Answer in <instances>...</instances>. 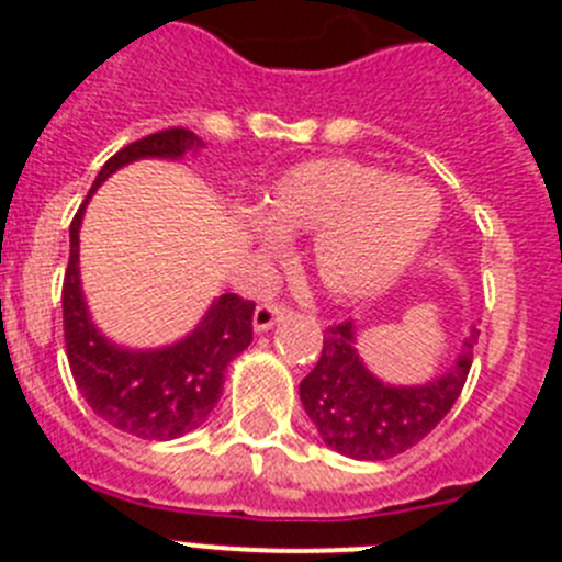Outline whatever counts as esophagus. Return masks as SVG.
Instances as JSON below:
<instances>
[{
  "mask_svg": "<svg viewBox=\"0 0 562 562\" xmlns=\"http://www.w3.org/2000/svg\"><path fill=\"white\" fill-rule=\"evenodd\" d=\"M284 315H286L284 304H272V301H267V304L256 306V315H252V326H256V331H267L272 324H276V321H281Z\"/></svg>",
  "mask_w": 562,
  "mask_h": 562,
  "instance_id": "esophagus-1",
  "label": "esophagus"
}]
</instances>
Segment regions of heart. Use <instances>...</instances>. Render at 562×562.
Masks as SVG:
<instances>
[{"label":"heart","instance_id":"b5f03b06","mask_svg":"<svg viewBox=\"0 0 562 562\" xmlns=\"http://www.w3.org/2000/svg\"><path fill=\"white\" fill-rule=\"evenodd\" d=\"M281 233H321L315 270L331 295H369L389 284L428 245L439 200L419 182L357 160H312L292 168L261 202ZM256 236L270 245L267 227Z\"/></svg>","mask_w":562,"mask_h":562}]
</instances>
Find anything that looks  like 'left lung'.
Wrapping results in <instances>:
<instances>
[{
  "label": "left lung",
  "instance_id": "left-lung-1",
  "mask_svg": "<svg viewBox=\"0 0 562 562\" xmlns=\"http://www.w3.org/2000/svg\"><path fill=\"white\" fill-rule=\"evenodd\" d=\"M475 342L473 331L453 369L439 380L396 389L362 366L351 321H342L326 329L321 360L301 382V402L331 450L349 459L385 461L419 445L450 414L473 366Z\"/></svg>",
  "mask_w": 562,
  "mask_h": 562
}]
</instances>
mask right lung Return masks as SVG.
Returning <instances> with one entry per match:
<instances>
[{
    "label": "right lung",
    "instance_id": "obj_1",
    "mask_svg": "<svg viewBox=\"0 0 562 562\" xmlns=\"http://www.w3.org/2000/svg\"><path fill=\"white\" fill-rule=\"evenodd\" d=\"M200 146V137L180 126L148 134L109 157L92 191L126 162L143 157L177 160L188 148ZM83 205L69 225V265L61 290L64 342L78 391L103 422L128 436L168 441L191 434L216 408L233 357L250 346L256 304L227 292L177 346L157 351L117 349L89 321L78 281V227Z\"/></svg>",
    "mask_w": 562,
    "mask_h": 562
}]
</instances>
